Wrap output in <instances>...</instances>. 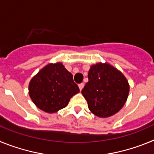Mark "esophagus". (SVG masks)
<instances>
[{
  "mask_svg": "<svg viewBox=\"0 0 154 154\" xmlns=\"http://www.w3.org/2000/svg\"><path fill=\"white\" fill-rule=\"evenodd\" d=\"M83 87H84V83H81L79 85V88L80 91H82V89H83Z\"/></svg>",
  "mask_w": 154,
  "mask_h": 154,
  "instance_id": "1",
  "label": "esophagus"
}]
</instances>
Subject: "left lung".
<instances>
[{
  "label": "left lung",
  "instance_id": "obj_1",
  "mask_svg": "<svg viewBox=\"0 0 154 154\" xmlns=\"http://www.w3.org/2000/svg\"><path fill=\"white\" fill-rule=\"evenodd\" d=\"M88 79L82 94L94 115L106 118L123 108L129 96L130 85L120 71L106 62H98L90 67Z\"/></svg>",
  "mask_w": 154,
  "mask_h": 154
}]
</instances>
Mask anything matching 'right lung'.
I'll use <instances>...</instances> for the list:
<instances>
[{
	"label": "right lung",
	"mask_w": 154,
	"mask_h": 154,
	"mask_svg": "<svg viewBox=\"0 0 154 154\" xmlns=\"http://www.w3.org/2000/svg\"><path fill=\"white\" fill-rule=\"evenodd\" d=\"M79 92L72 75L62 62L46 65L31 79L28 85L32 102L48 113H54L67 106L71 98Z\"/></svg>",
	"instance_id": "right-lung-1"
}]
</instances>
